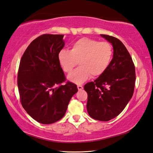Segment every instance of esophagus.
Listing matches in <instances>:
<instances>
[{
  "label": "esophagus",
  "mask_w": 153,
  "mask_h": 153,
  "mask_svg": "<svg viewBox=\"0 0 153 153\" xmlns=\"http://www.w3.org/2000/svg\"><path fill=\"white\" fill-rule=\"evenodd\" d=\"M77 89H78V90H82L83 89V86L82 85H78L77 86Z\"/></svg>",
  "instance_id": "esophagus-1"
}]
</instances>
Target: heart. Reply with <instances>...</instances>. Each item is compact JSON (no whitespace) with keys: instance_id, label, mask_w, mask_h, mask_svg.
Returning <instances> with one entry per match:
<instances>
[{"instance_id":"obj_1","label":"heart","mask_w":153,"mask_h":153,"mask_svg":"<svg viewBox=\"0 0 153 153\" xmlns=\"http://www.w3.org/2000/svg\"><path fill=\"white\" fill-rule=\"evenodd\" d=\"M113 47L108 42H99L88 38H82L72 44L71 50L62 49L58 60L67 74L77 65L79 67L68 76L70 81L82 84L90 76H101L108 69L113 58Z\"/></svg>"}]
</instances>
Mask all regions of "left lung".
Returning a JSON list of instances; mask_svg holds the SVG:
<instances>
[{
    "label": "left lung",
    "mask_w": 153,
    "mask_h": 153,
    "mask_svg": "<svg viewBox=\"0 0 153 153\" xmlns=\"http://www.w3.org/2000/svg\"><path fill=\"white\" fill-rule=\"evenodd\" d=\"M113 47L108 69L94 82L85 84L87 111L96 120L108 121L122 112L132 97L136 71L132 59L123 44L113 36L100 34Z\"/></svg>",
    "instance_id": "1"
}]
</instances>
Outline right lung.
Segmentation results:
<instances>
[{"instance_id": "obj_1", "label": "right lung", "mask_w": 153, "mask_h": 153, "mask_svg": "<svg viewBox=\"0 0 153 153\" xmlns=\"http://www.w3.org/2000/svg\"><path fill=\"white\" fill-rule=\"evenodd\" d=\"M64 35L42 34L33 40L21 59L17 86L22 107L33 120L51 124L63 118L77 86L66 81L58 60Z\"/></svg>"}]
</instances>
